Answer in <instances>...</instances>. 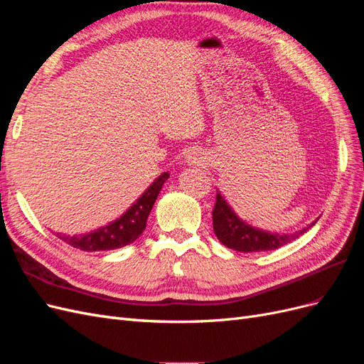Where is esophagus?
<instances>
[{
	"label": "esophagus",
	"mask_w": 364,
	"mask_h": 364,
	"mask_svg": "<svg viewBox=\"0 0 364 364\" xmlns=\"http://www.w3.org/2000/svg\"><path fill=\"white\" fill-rule=\"evenodd\" d=\"M191 155H194V153H191ZM190 159L194 162V161H196V156H190Z\"/></svg>",
	"instance_id": "obj_1"
}]
</instances>
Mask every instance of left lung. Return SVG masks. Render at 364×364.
Instances as JSON below:
<instances>
[{"label":"left lung","instance_id":"1","mask_svg":"<svg viewBox=\"0 0 364 364\" xmlns=\"http://www.w3.org/2000/svg\"><path fill=\"white\" fill-rule=\"evenodd\" d=\"M317 220L311 225H308L302 230H297L294 234H277L261 230L243 222L225 200V197L217 191V200L213 211V225L214 232L220 243L226 247L234 249L237 252H262V250H274L290 241L299 238L308 229L316 225Z\"/></svg>","mask_w":364,"mask_h":364}]
</instances>
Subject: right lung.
<instances>
[{
    "label": "right lung",
    "instance_id": "add662e5",
    "mask_svg": "<svg viewBox=\"0 0 364 364\" xmlns=\"http://www.w3.org/2000/svg\"><path fill=\"white\" fill-rule=\"evenodd\" d=\"M168 178L170 173H162L123 215L114 220V222L109 225L82 235L70 237L58 234V237L67 245L85 252L112 250L134 243V241L144 232L149 214L158 199V196L162 190V185Z\"/></svg>",
    "mask_w": 364,
    "mask_h": 364
}]
</instances>
